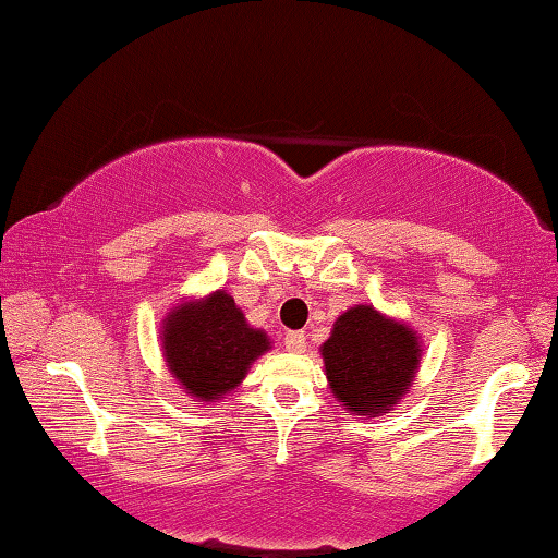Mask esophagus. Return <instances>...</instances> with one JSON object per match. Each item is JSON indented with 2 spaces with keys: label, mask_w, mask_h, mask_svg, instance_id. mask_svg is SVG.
Masks as SVG:
<instances>
[{
  "label": "esophagus",
  "mask_w": 558,
  "mask_h": 558,
  "mask_svg": "<svg viewBox=\"0 0 558 558\" xmlns=\"http://www.w3.org/2000/svg\"><path fill=\"white\" fill-rule=\"evenodd\" d=\"M287 351L291 353H304L306 351V336L304 331H289L287 339H284Z\"/></svg>",
  "instance_id": "1"
}]
</instances>
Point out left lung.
Returning <instances> with one entry per match:
<instances>
[{"mask_svg":"<svg viewBox=\"0 0 558 558\" xmlns=\"http://www.w3.org/2000/svg\"><path fill=\"white\" fill-rule=\"evenodd\" d=\"M322 359L336 400L353 415L378 417L413 386L420 343L413 328L359 304L336 318Z\"/></svg>","mask_w":558,"mask_h":558,"instance_id":"obj_1","label":"left lung"}]
</instances>
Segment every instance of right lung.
Listing matches in <instances>:
<instances>
[{"mask_svg":"<svg viewBox=\"0 0 558 558\" xmlns=\"http://www.w3.org/2000/svg\"><path fill=\"white\" fill-rule=\"evenodd\" d=\"M160 339L172 378L197 403H215L234 390L252 363L269 351L267 333L246 324L242 308L222 289L172 308Z\"/></svg>","mask_w":558,"mask_h":558,"instance_id":"add662e5","label":"right lung"}]
</instances>
